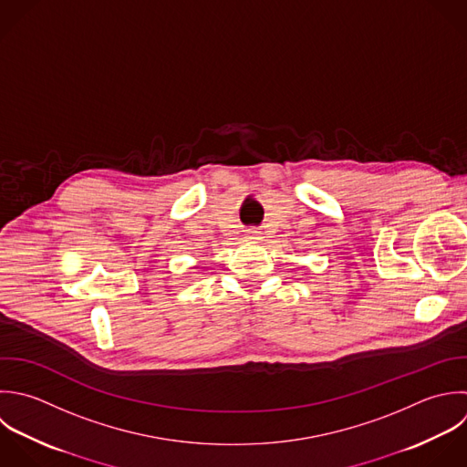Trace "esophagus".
<instances>
[{
  "mask_svg": "<svg viewBox=\"0 0 467 467\" xmlns=\"http://www.w3.org/2000/svg\"><path fill=\"white\" fill-rule=\"evenodd\" d=\"M262 238L264 236L260 231H249V234H247V242H251V244H260Z\"/></svg>",
  "mask_w": 467,
  "mask_h": 467,
  "instance_id": "obj_1",
  "label": "esophagus"
}]
</instances>
